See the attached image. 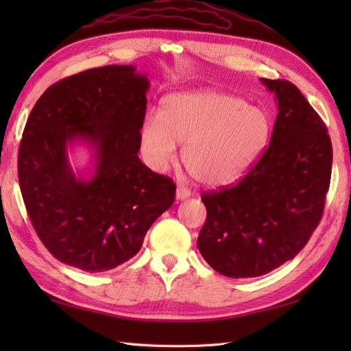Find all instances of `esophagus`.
<instances>
[{"label": "esophagus", "instance_id": "esophagus-1", "mask_svg": "<svg viewBox=\"0 0 351 351\" xmlns=\"http://www.w3.org/2000/svg\"><path fill=\"white\" fill-rule=\"evenodd\" d=\"M190 196H191V191L189 189L182 187V185H178V189H176V199L178 200H185Z\"/></svg>", "mask_w": 351, "mask_h": 351}]
</instances>
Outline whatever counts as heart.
I'll use <instances>...</instances> for the list:
<instances>
[{"label":"heart","mask_w":351,"mask_h":351,"mask_svg":"<svg viewBox=\"0 0 351 351\" xmlns=\"http://www.w3.org/2000/svg\"><path fill=\"white\" fill-rule=\"evenodd\" d=\"M271 119L259 106L217 90L171 93L158 116L140 128V147L149 166L166 170L184 145L182 162L199 184L220 187L240 180L270 143Z\"/></svg>","instance_id":"heart-1"}]
</instances>
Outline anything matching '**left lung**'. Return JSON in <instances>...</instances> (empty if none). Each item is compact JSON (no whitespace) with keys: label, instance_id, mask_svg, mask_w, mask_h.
Segmentation results:
<instances>
[{"label":"left lung","instance_id":"left-lung-1","mask_svg":"<svg viewBox=\"0 0 351 351\" xmlns=\"http://www.w3.org/2000/svg\"><path fill=\"white\" fill-rule=\"evenodd\" d=\"M278 102L270 145L234 187L205 193L197 249L228 278H256L299 253L322 220L332 141L322 117L293 83L261 78Z\"/></svg>","mask_w":351,"mask_h":351}]
</instances>
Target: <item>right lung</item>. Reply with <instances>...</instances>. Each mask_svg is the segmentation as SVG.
Returning a JSON list of instances; mask_svg holds the SVG:
<instances>
[{
    "instance_id": "1",
    "label": "right lung",
    "mask_w": 351,
    "mask_h": 351,
    "mask_svg": "<svg viewBox=\"0 0 351 351\" xmlns=\"http://www.w3.org/2000/svg\"><path fill=\"white\" fill-rule=\"evenodd\" d=\"M149 80L132 64H108L48 87L25 125L21 193L36 234L60 263L113 270L143 244L175 202L170 178L138 158ZM84 144L91 166L75 172L67 151Z\"/></svg>"
}]
</instances>
